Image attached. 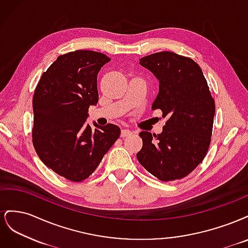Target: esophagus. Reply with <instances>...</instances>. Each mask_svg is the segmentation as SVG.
<instances>
[{
  "label": "esophagus",
  "instance_id": "obj_1",
  "mask_svg": "<svg viewBox=\"0 0 248 248\" xmlns=\"http://www.w3.org/2000/svg\"><path fill=\"white\" fill-rule=\"evenodd\" d=\"M132 132L129 129H122L121 131V138H126V137H129L131 136Z\"/></svg>",
  "mask_w": 248,
  "mask_h": 248
}]
</instances>
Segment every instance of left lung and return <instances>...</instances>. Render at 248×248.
I'll return each mask as SVG.
<instances>
[{
	"label": "left lung",
	"mask_w": 248,
	"mask_h": 248,
	"mask_svg": "<svg viewBox=\"0 0 248 248\" xmlns=\"http://www.w3.org/2000/svg\"><path fill=\"white\" fill-rule=\"evenodd\" d=\"M140 64L159 80L152 109L168 117L163 131H141L139 162L161 181L182 179L205 158L210 146L215 102L201 67L171 51L141 58Z\"/></svg>",
	"instance_id": "obj_1"
}]
</instances>
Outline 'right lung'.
Wrapping results in <instances>:
<instances>
[{
	"label": "right lung",
	"mask_w": 248,
	"mask_h": 248,
	"mask_svg": "<svg viewBox=\"0 0 248 248\" xmlns=\"http://www.w3.org/2000/svg\"><path fill=\"white\" fill-rule=\"evenodd\" d=\"M109 61L93 50L59 56L35 89V151L47 168L72 182L93 174L121 132L114 124L94 123L95 129L86 124L90 106L98 102L97 74Z\"/></svg>",
	"instance_id": "1"
}]
</instances>
